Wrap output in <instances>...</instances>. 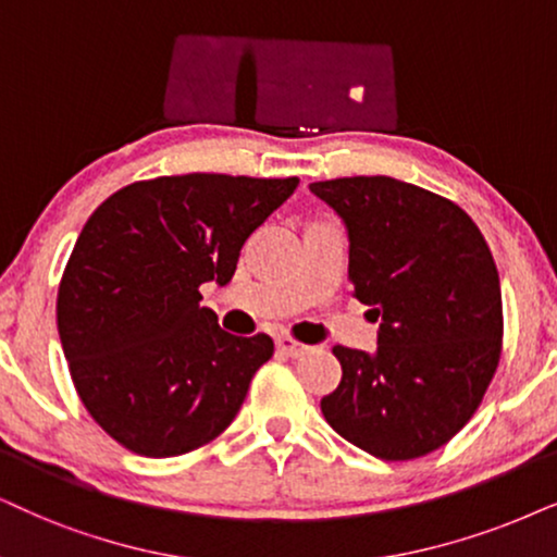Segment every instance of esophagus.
Returning <instances> with one entry per match:
<instances>
[{
  "instance_id": "esophagus-1",
  "label": "esophagus",
  "mask_w": 557,
  "mask_h": 557,
  "mask_svg": "<svg viewBox=\"0 0 557 557\" xmlns=\"http://www.w3.org/2000/svg\"><path fill=\"white\" fill-rule=\"evenodd\" d=\"M277 349L283 351V355H287V357H302V355H306V351H308L306 344L295 342V339H290V336H280V339H277Z\"/></svg>"
}]
</instances>
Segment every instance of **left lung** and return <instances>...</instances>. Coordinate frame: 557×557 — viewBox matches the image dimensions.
Listing matches in <instances>:
<instances>
[{"mask_svg":"<svg viewBox=\"0 0 557 557\" xmlns=\"http://www.w3.org/2000/svg\"><path fill=\"white\" fill-rule=\"evenodd\" d=\"M349 236L351 295L380 321L377 349L334 347L336 434L380 460H413L468 424L502 357V283L488 244L447 197L393 177L313 182Z\"/></svg>","mask_w":557,"mask_h":557,"instance_id":"obj_1","label":"left lung"}]
</instances>
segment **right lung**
Here are the masks:
<instances>
[{
	"instance_id": "1",
	"label": "right lung",
	"mask_w": 557,
	"mask_h": 557,
	"mask_svg": "<svg viewBox=\"0 0 557 557\" xmlns=\"http://www.w3.org/2000/svg\"><path fill=\"white\" fill-rule=\"evenodd\" d=\"M295 187L298 177H157L117 189L84 223L55 321L82 404L125 449L185 455L236 419L274 344L223 331L200 285L231 283L246 238Z\"/></svg>"
}]
</instances>
